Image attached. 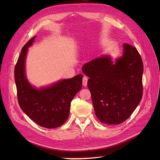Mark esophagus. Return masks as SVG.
<instances>
[{
	"mask_svg": "<svg viewBox=\"0 0 160 160\" xmlns=\"http://www.w3.org/2000/svg\"><path fill=\"white\" fill-rule=\"evenodd\" d=\"M88 78L86 77H83V80H82V83L83 85L84 86H86L87 84H88Z\"/></svg>",
	"mask_w": 160,
	"mask_h": 160,
	"instance_id": "1",
	"label": "esophagus"
}]
</instances>
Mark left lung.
I'll return each mask as SVG.
<instances>
[{
  "mask_svg": "<svg viewBox=\"0 0 160 160\" xmlns=\"http://www.w3.org/2000/svg\"><path fill=\"white\" fill-rule=\"evenodd\" d=\"M124 54L113 63L108 56L86 63L82 71L89 77L88 87L98 120L118 124L127 120L142 96L143 65L136 47L123 45Z\"/></svg>",
  "mask_w": 160,
  "mask_h": 160,
  "instance_id": "8db88e82",
  "label": "left lung"
}]
</instances>
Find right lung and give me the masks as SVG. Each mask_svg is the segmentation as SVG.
<instances>
[{
	"label": "right lung",
	"instance_id": "1",
	"mask_svg": "<svg viewBox=\"0 0 160 160\" xmlns=\"http://www.w3.org/2000/svg\"><path fill=\"white\" fill-rule=\"evenodd\" d=\"M35 38L24 45L15 67L18 100L21 110L33 122L42 127L54 128L68 119L72 100L82 89L83 75L62 80L47 88H33L25 77L24 62L28 48Z\"/></svg>",
	"mask_w": 160,
	"mask_h": 160
}]
</instances>
